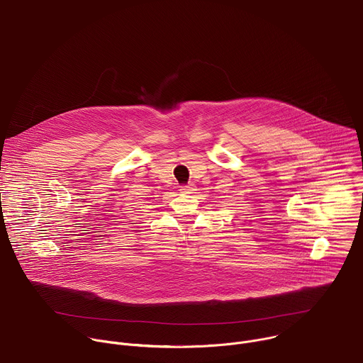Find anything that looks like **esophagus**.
Masks as SVG:
<instances>
[{"instance_id":"34e87169","label":"esophagus","mask_w":363,"mask_h":363,"mask_svg":"<svg viewBox=\"0 0 363 363\" xmlns=\"http://www.w3.org/2000/svg\"><path fill=\"white\" fill-rule=\"evenodd\" d=\"M181 191L182 192H191V191H195V186L194 185H185V186H181Z\"/></svg>"}]
</instances>
